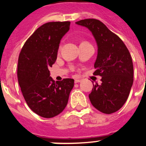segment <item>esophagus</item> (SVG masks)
Wrapping results in <instances>:
<instances>
[{"label":"esophagus","mask_w":146,"mask_h":146,"mask_svg":"<svg viewBox=\"0 0 146 146\" xmlns=\"http://www.w3.org/2000/svg\"><path fill=\"white\" fill-rule=\"evenodd\" d=\"M81 82V80H79V79L74 80V82H75V83H77V82Z\"/></svg>","instance_id":"34e87169"}]
</instances>
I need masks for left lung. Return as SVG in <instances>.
I'll list each match as a JSON object with an SVG mask.
<instances>
[{
	"label": "left lung",
	"mask_w": 146,
	"mask_h": 146,
	"mask_svg": "<svg viewBox=\"0 0 146 146\" xmlns=\"http://www.w3.org/2000/svg\"><path fill=\"white\" fill-rule=\"evenodd\" d=\"M76 24L87 28L97 44L94 75L102 84L93 86L89 99L94 108L106 114L122 108L133 84V63L128 49L119 37L98 20L86 19Z\"/></svg>",
	"instance_id": "8db88e82"
}]
</instances>
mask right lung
Returning <instances> with one entry per match:
<instances>
[{"instance_id": "add662e5", "label": "right lung", "mask_w": 146, "mask_h": 146, "mask_svg": "<svg viewBox=\"0 0 146 146\" xmlns=\"http://www.w3.org/2000/svg\"><path fill=\"white\" fill-rule=\"evenodd\" d=\"M69 26L70 22L45 23L25 42L19 55L17 77L23 97L32 111L43 118L60 114L74 87L73 79L55 82L49 71Z\"/></svg>"}]
</instances>
